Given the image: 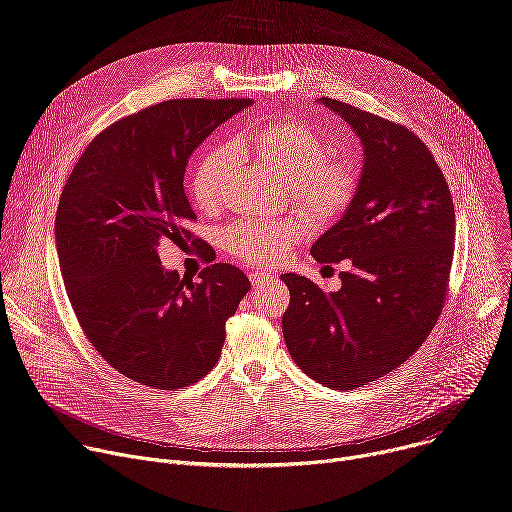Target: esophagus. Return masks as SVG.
<instances>
[{"mask_svg": "<svg viewBox=\"0 0 512 512\" xmlns=\"http://www.w3.org/2000/svg\"><path fill=\"white\" fill-rule=\"evenodd\" d=\"M249 279H251L253 285H261V283H265V281H271L273 275L267 273V271H253V273H249Z\"/></svg>", "mask_w": 512, "mask_h": 512, "instance_id": "esophagus-1", "label": "esophagus"}]
</instances>
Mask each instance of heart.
<instances>
[{"label":"heart","instance_id":"b5f03b06","mask_svg":"<svg viewBox=\"0 0 512 512\" xmlns=\"http://www.w3.org/2000/svg\"><path fill=\"white\" fill-rule=\"evenodd\" d=\"M330 150L328 137L304 121H269L235 139L231 148H214L198 160L190 182L192 200L206 214L221 212L239 156L285 180L287 192L304 210L322 223H332L352 204L358 172L350 160L330 156ZM310 229L302 212L245 218L225 231L223 245L249 265H277L310 235Z\"/></svg>","mask_w":512,"mask_h":512}]
</instances>
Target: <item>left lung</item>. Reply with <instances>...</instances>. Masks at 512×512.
<instances>
[{"label":"left lung","instance_id":"8db88e82","mask_svg":"<svg viewBox=\"0 0 512 512\" xmlns=\"http://www.w3.org/2000/svg\"><path fill=\"white\" fill-rule=\"evenodd\" d=\"M360 137L364 166L340 221L312 247L318 263L350 259L342 287L283 273L281 330L291 358L320 385L350 391L393 373L425 342L450 289L456 214L427 145L405 125L322 97Z\"/></svg>","mask_w":512,"mask_h":512}]
</instances>
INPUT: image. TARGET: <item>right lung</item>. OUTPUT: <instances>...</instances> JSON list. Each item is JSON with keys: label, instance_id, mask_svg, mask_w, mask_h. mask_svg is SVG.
Masks as SVG:
<instances>
[{"label": "right lung", "instance_id": "1", "mask_svg": "<svg viewBox=\"0 0 512 512\" xmlns=\"http://www.w3.org/2000/svg\"><path fill=\"white\" fill-rule=\"evenodd\" d=\"M251 99H172L105 127L72 168L56 210V251L72 310L127 379L176 391L210 373L247 275L214 263L198 279L162 267L158 245H198L184 192L190 154Z\"/></svg>", "mask_w": 512, "mask_h": 512}]
</instances>
